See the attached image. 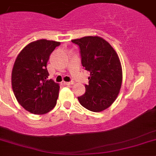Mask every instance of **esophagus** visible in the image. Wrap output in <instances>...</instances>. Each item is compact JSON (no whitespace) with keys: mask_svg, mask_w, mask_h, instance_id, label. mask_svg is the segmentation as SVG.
Instances as JSON below:
<instances>
[{"mask_svg":"<svg viewBox=\"0 0 156 156\" xmlns=\"http://www.w3.org/2000/svg\"><path fill=\"white\" fill-rule=\"evenodd\" d=\"M73 83H74L73 81H71V82H64L65 85H67V86L72 85V84H73Z\"/></svg>","mask_w":156,"mask_h":156,"instance_id":"1","label":"esophagus"}]
</instances>
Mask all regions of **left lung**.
<instances>
[{
	"mask_svg": "<svg viewBox=\"0 0 156 156\" xmlns=\"http://www.w3.org/2000/svg\"><path fill=\"white\" fill-rule=\"evenodd\" d=\"M80 47L81 63L90 72L86 92L78 97L80 103L92 112H101L115 101L122 80L121 63L112 46L99 37L73 40Z\"/></svg>",
	"mask_w": 156,
	"mask_h": 156,
	"instance_id": "1",
	"label": "left lung"
}]
</instances>
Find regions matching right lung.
<instances>
[{
	"label": "right lung",
	"mask_w": 156,
	"mask_h": 156,
	"mask_svg": "<svg viewBox=\"0 0 156 156\" xmlns=\"http://www.w3.org/2000/svg\"><path fill=\"white\" fill-rule=\"evenodd\" d=\"M60 42L38 40L27 45L14 62L11 74L13 92L28 112L45 114L57 104L60 86L48 80L47 63Z\"/></svg>",
	"instance_id": "1"
}]
</instances>
